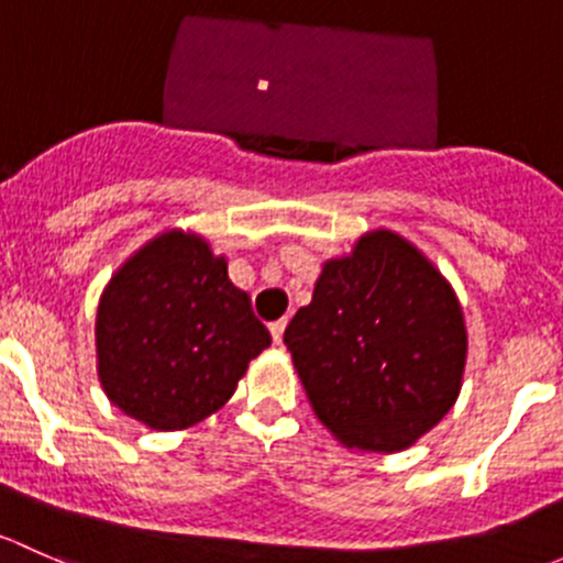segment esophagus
<instances>
[{"label": "esophagus", "instance_id": "obj_1", "mask_svg": "<svg viewBox=\"0 0 563 563\" xmlns=\"http://www.w3.org/2000/svg\"><path fill=\"white\" fill-rule=\"evenodd\" d=\"M271 335H274V344H282V335H284V328H287V317H282V320L271 322Z\"/></svg>", "mask_w": 563, "mask_h": 563}]
</instances>
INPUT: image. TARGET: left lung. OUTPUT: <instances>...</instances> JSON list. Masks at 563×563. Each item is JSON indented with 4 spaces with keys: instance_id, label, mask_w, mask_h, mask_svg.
Here are the masks:
<instances>
[{
    "instance_id": "1",
    "label": "left lung",
    "mask_w": 563,
    "mask_h": 563,
    "mask_svg": "<svg viewBox=\"0 0 563 563\" xmlns=\"http://www.w3.org/2000/svg\"><path fill=\"white\" fill-rule=\"evenodd\" d=\"M311 409L346 448L396 453L461 390L466 328L450 284L396 233L376 230L324 263L284 330Z\"/></svg>"
}]
</instances>
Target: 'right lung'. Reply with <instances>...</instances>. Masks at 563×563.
<instances>
[{"label": "right lung", "instance_id": "add662e5", "mask_svg": "<svg viewBox=\"0 0 563 563\" xmlns=\"http://www.w3.org/2000/svg\"><path fill=\"white\" fill-rule=\"evenodd\" d=\"M271 344L224 257L178 230L143 246L97 311L100 382L124 415L156 431L195 426L235 393Z\"/></svg>", "mask_w": 563, "mask_h": 563}]
</instances>
